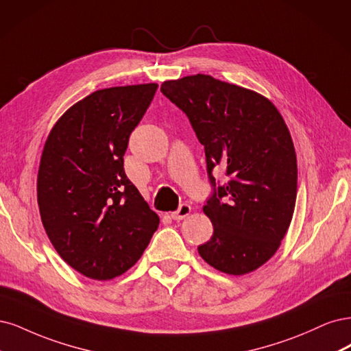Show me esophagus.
<instances>
[{
    "instance_id": "34e87169",
    "label": "esophagus",
    "mask_w": 351,
    "mask_h": 351,
    "mask_svg": "<svg viewBox=\"0 0 351 351\" xmlns=\"http://www.w3.org/2000/svg\"><path fill=\"white\" fill-rule=\"evenodd\" d=\"M189 213H191V206L186 204V202H184V204H180L179 208H178L176 211H173V213L171 214V216H172L173 220L179 221V220L185 219L186 216H189Z\"/></svg>"
}]
</instances>
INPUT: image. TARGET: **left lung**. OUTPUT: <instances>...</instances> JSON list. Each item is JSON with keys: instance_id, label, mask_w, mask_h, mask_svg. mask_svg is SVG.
Masks as SVG:
<instances>
[{"instance_id": "left-lung-1", "label": "left lung", "mask_w": 351, "mask_h": 351, "mask_svg": "<svg viewBox=\"0 0 351 351\" xmlns=\"http://www.w3.org/2000/svg\"><path fill=\"white\" fill-rule=\"evenodd\" d=\"M160 90L204 145L213 194L202 210L214 233L198 252L221 273H251L277 252L295 211L298 163L286 122L267 97L211 75L169 80ZM217 165L230 178L224 186L212 176Z\"/></svg>"}]
</instances>
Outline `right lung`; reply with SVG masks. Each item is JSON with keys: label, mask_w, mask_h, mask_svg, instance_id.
<instances>
[{"label": "right lung", "mask_w": 351, "mask_h": 351, "mask_svg": "<svg viewBox=\"0 0 351 351\" xmlns=\"http://www.w3.org/2000/svg\"><path fill=\"white\" fill-rule=\"evenodd\" d=\"M157 87L97 90L66 110L45 143L38 173L43 228L64 261L88 278L125 273L159 228L123 171L130 135Z\"/></svg>", "instance_id": "1"}]
</instances>
